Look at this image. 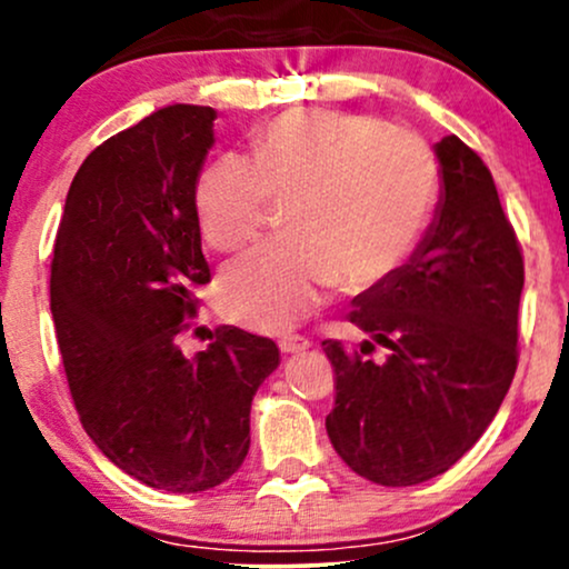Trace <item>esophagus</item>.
Wrapping results in <instances>:
<instances>
[{
  "mask_svg": "<svg viewBox=\"0 0 569 569\" xmlns=\"http://www.w3.org/2000/svg\"><path fill=\"white\" fill-rule=\"evenodd\" d=\"M278 348H280V352H286V356H289V352L307 350V348H310V342H307V339L299 337V335H283L278 339Z\"/></svg>",
  "mask_w": 569,
  "mask_h": 569,
  "instance_id": "34e87169",
  "label": "esophagus"
}]
</instances>
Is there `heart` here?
<instances>
[{"mask_svg":"<svg viewBox=\"0 0 569 569\" xmlns=\"http://www.w3.org/2000/svg\"><path fill=\"white\" fill-rule=\"evenodd\" d=\"M441 194L433 149L380 117L293 109L253 133L251 160L227 154L200 176L206 243H251L272 200H291L289 240L248 251L224 270L227 316L257 331L291 329L331 286L369 291L411 257Z\"/></svg>","mask_w":569,"mask_h":569,"instance_id":"heart-1","label":"heart"}]
</instances>
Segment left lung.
Segmentation results:
<instances>
[{
	"mask_svg": "<svg viewBox=\"0 0 569 569\" xmlns=\"http://www.w3.org/2000/svg\"><path fill=\"white\" fill-rule=\"evenodd\" d=\"M441 198L426 238L388 280L352 299L358 348L326 339L335 409L326 430L363 479L411 487L455 466L498 415L519 363L525 259L485 160L436 143ZM377 347L382 359H371Z\"/></svg>",
	"mask_w": 569,
	"mask_h": 569,
	"instance_id": "obj_1",
	"label": "left lung"
}]
</instances>
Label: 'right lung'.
Here are the masks:
<instances>
[{
    "label": "right lung",
    "instance_id": "right-lung-1",
    "mask_svg": "<svg viewBox=\"0 0 569 569\" xmlns=\"http://www.w3.org/2000/svg\"><path fill=\"white\" fill-rule=\"evenodd\" d=\"M211 107L173 103L96 147L63 206L50 310L82 428L117 468L206 492L243 466L251 401L278 345L234 326L187 358L179 337L211 280L194 192Z\"/></svg>",
    "mask_w": 569,
    "mask_h": 569
}]
</instances>
